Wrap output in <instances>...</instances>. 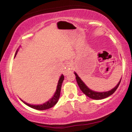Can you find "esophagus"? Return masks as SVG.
<instances>
[{"label": "esophagus", "mask_w": 132, "mask_h": 132, "mask_svg": "<svg viewBox=\"0 0 132 132\" xmlns=\"http://www.w3.org/2000/svg\"><path fill=\"white\" fill-rule=\"evenodd\" d=\"M73 70V66L72 64L71 63H68L66 64L65 67H64V75H67L69 73L71 72Z\"/></svg>", "instance_id": "1"}]
</instances>
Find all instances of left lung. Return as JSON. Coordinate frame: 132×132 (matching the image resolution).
<instances>
[{"label": "left lung", "mask_w": 132, "mask_h": 132, "mask_svg": "<svg viewBox=\"0 0 132 132\" xmlns=\"http://www.w3.org/2000/svg\"><path fill=\"white\" fill-rule=\"evenodd\" d=\"M75 75L76 76V81L77 82L78 85H79L80 90L82 91V93H83L84 94H86L87 97L90 98H92L93 100L104 99V98H107L109 97V96L111 95L112 94L115 93V91L116 90H117V89L119 86L120 81H121V79H120V81L118 82L117 86H116V87H115L114 88L112 89L110 91L102 93L96 92V91L91 90V89L89 88L85 84L84 82L82 81L81 79L79 77V76L77 75L76 73L75 72Z\"/></svg>", "instance_id": "1"}]
</instances>
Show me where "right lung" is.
Wrapping results in <instances>:
<instances>
[{
    "label": "right lung",
    "instance_id": "1",
    "mask_svg": "<svg viewBox=\"0 0 132 132\" xmlns=\"http://www.w3.org/2000/svg\"><path fill=\"white\" fill-rule=\"evenodd\" d=\"M18 51H19V50H17L16 52H15L14 57L16 56ZM63 80H64V76L63 75H62L61 77H60V79L59 80V81H58L56 90V92L55 93L54 95H53L52 98H51V99L49 100V101L46 102L45 103L41 104V105H31V104H29L28 103H27V102H24V101H23V100L20 99L21 101L23 102H24L25 104H26L27 105H28V106H30L32 108L37 109V110H45V109H48L52 108V107H53L57 103L58 100H59V99L60 94H61V87H62V82H63Z\"/></svg>",
    "mask_w": 132,
    "mask_h": 132
}]
</instances>
